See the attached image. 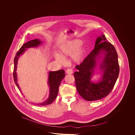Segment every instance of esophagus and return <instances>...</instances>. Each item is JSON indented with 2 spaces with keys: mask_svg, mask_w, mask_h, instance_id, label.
I'll return each mask as SVG.
<instances>
[{
  "mask_svg": "<svg viewBox=\"0 0 135 135\" xmlns=\"http://www.w3.org/2000/svg\"><path fill=\"white\" fill-rule=\"evenodd\" d=\"M73 71L71 69H68L66 70V73L68 74H71L73 73Z\"/></svg>",
  "mask_w": 135,
  "mask_h": 135,
  "instance_id": "esophagus-1",
  "label": "esophagus"
}]
</instances>
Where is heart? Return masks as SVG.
Here are the masks:
<instances>
[{"instance_id":"1","label":"heart","mask_w":135,"mask_h":135,"mask_svg":"<svg viewBox=\"0 0 135 135\" xmlns=\"http://www.w3.org/2000/svg\"><path fill=\"white\" fill-rule=\"evenodd\" d=\"M83 41L80 40L75 39L67 41L63 44L60 48V55L56 54L55 57L61 63H66L65 58L71 56L73 61L76 63H79L83 59L86 49L81 45Z\"/></svg>"}]
</instances>
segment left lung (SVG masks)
Here are the masks:
<instances>
[{
	"instance_id": "obj_1",
	"label": "left lung",
	"mask_w": 135,
	"mask_h": 135,
	"mask_svg": "<svg viewBox=\"0 0 135 135\" xmlns=\"http://www.w3.org/2000/svg\"><path fill=\"white\" fill-rule=\"evenodd\" d=\"M102 52L104 56L100 67L104 74L99 82L94 83L91 79L96 60ZM75 68L78 70L74 73L77 91L83 99L89 101L99 100L109 95L114 87L120 70L117 53L112 44L106 41L104 35L98 37L94 49Z\"/></svg>"
}]
</instances>
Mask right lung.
<instances>
[{"mask_svg":"<svg viewBox=\"0 0 135 135\" xmlns=\"http://www.w3.org/2000/svg\"><path fill=\"white\" fill-rule=\"evenodd\" d=\"M42 41L38 39H35L33 40L28 41L24 44L19 49V51L16 53L14 59V69H13V78L15 83L16 84L18 88L20 90L21 93L20 87L17 83V65L18 60L21 55L23 54L26 48H29L31 47H36L40 44H41ZM65 76V71L63 69L59 70L56 71L49 72V77H48V84L50 87V95L48 98L45 101L40 104H37V105L45 106L49 105L52 103L55 100V99L57 97L58 93V88L61 84V82Z\"/></svg>","mask_w":135,"mask_h":135,"instance_id":"1","label":"right lung"}]
</instances>
